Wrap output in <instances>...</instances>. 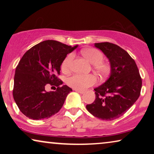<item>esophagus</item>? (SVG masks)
<instances>
[{
	"label": "esophagus",
	"instance_id": "1",
	"mask_svg": "<svg viewBox=\"0 0 154 154\" xmlns=\"http://www.w3.org/2000/svg\"><path fill=\"white\" fill-rule=\"evenodd\" d=\"M74 90L75 92H79V93H80V94H83L84 93L83 90H76V89H74Z\"/></svg>",
	"mask_w": 154,
	"mask_h": 154
}]
</instances>
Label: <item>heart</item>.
<instances>
[{"label":"heart","mask_w":154,"mask_h":154,"mask_svg":"<svg viewBox=\"0 0 154 154\" xmlns=\"http://www.w3.org/2000/svg\"><path fill=\"white\" fill-rule=\"evenodd\" d=\"M81 53L91 64L98 73L104 74L106 73V66L102 62L104 60V54L100 50L96 48H86L81 51ZM73 59V54H67L62 63V70L64 72H68L70 70ZM96 76L93 74H73L67 79V84L70 87L76 90H83L96 83Z\"/></svg>","instance_id":"1"}]
</instances>
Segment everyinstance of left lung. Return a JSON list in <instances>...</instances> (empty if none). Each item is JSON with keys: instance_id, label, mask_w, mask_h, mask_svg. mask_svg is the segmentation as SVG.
I'll use <instances>...</instances> for the list:
<instances>
[{"instance_id": "left-lung-1", "label": "left lung", "mask_w": 154, "mask_h": 154, "mask_svg": "<svg viewBox=\"0 0 154 154\" xmlns=\"http://www.w3.org/2000/svg\"><path fill=\"white\" fill-rule=\"evenodd\" d=\"M109 59L110 76L102 85L94 88L95 100L86 105L89 112L98 119L113 121L123 115L137 100L142 79L135 62L130 54L116 44L94 43Z\"/></svg>"}]
</instances>
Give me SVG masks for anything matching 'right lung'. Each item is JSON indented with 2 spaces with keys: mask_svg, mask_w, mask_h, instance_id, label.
I'll list each match as a JSON object with an SVG mask.
<instances>
[{
  "mask_svg": "<svg viewBox=\"0 0 154 154\" xmlns=\"http://www.w3.org/2000/svg\"><path fill=\"white\" fill-rule=\"evenodd\" d=\"M78 47L48 40L29 49L16 67L12 94L23 114L33 120L48 119L58 112L72 89L60 85V75L64 59ZM57 87L47 92L48 85Z\"/></svg>",
  "mask_w": 154,
  "mask_h": 154,
  "instance_id": "1",
  "label": "right lung"
}]
</instances>
